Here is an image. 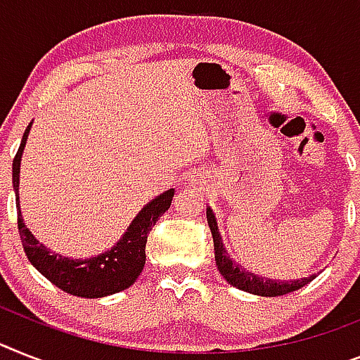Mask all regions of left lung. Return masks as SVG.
Wrapping results in <instances>:
<instances>
[{
  "label": "left lung",
  "instance_id": "8db88e82",
  "mask_svg": "<svg viewBox=\"0 0 360 360\" xmlns=\"http://www.w3.org/2000/svg\"><path fill=\"white\" fill-rule=\"evenodd\" d=\"M207 221L210 226V232H212L214 240V256H216V265L219 269L221 276L225 278L226 282L234 285L236 289L241 291L252 292V295H259V297H282V295H288V292L297 291V289L304 288L306 283H309L315 274L311 276L300 278V280H292V282H285V280H269V278L258 276L255 273H249L243 267L232 262V258L229 256V252L223 247L221 234H219V229H217L216 216L210 208H207Z\"/></svg>",
  "mask_w": 360,
  "mask_h": 360
}]
</instances>
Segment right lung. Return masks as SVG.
I'll use <instances>...</instances> for the list:
<instances>
[{
  "instance_id": "right-lung-1",
  "label": "right lung",
  "mask_w": 360,
  "mask_h": 360,
  "mask_svg": "<svg viewBox=\"0 0 360 360\" xmlns=\"http://www.w3.org/2000/svg\"><path fill=\"white\" fill-rule=\"evenodd\" d=\"M31 126L32 122L27 126L20 150L12 161V186H14L18 199V231H20L21 245L25 249L27 258L51 283L75 297L101 298L124 291L137 280L139 274L143 273L144 264H146L148 234L153 225L159 221V217L170 208L174 188L166 190L165 194L157 195L153 201H150L135 216L128 231L124 232V236L110 250L86 259L63 258L60 255H54L32 236L31 231L21 219L20 195H18L20 162Z\"/></svg>"
}]
</instances>
